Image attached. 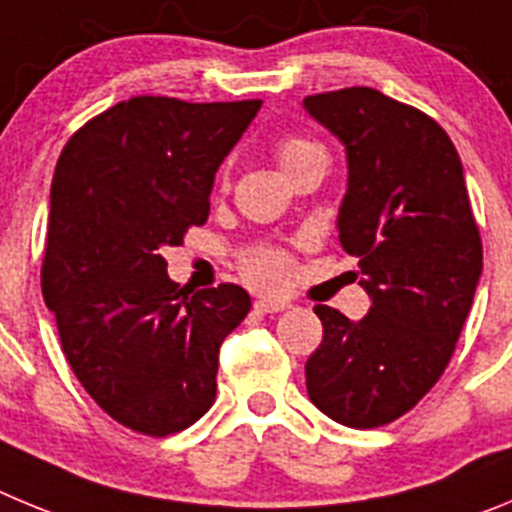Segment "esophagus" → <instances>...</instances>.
Segmentation results:
<instances>
[{
    "label": "esophagus",
    "instance_id": "obj_1",
    "mask_svg": "<svg viewBox=\"0 0 512 512\" xmlns=\"http://www.w3.org/2000/svg\"><path fill=\"white\" fill-rule=\"evenodd\" d=\"M288 308H290L288 301H270V298H260V301H255L257 313H280V311H288Z\"/></svg>",
    "mask_w": 512,
    "mask_h": 512
}]
</instances>
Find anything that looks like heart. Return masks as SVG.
<instances>
[{
  "instance_id": "1",
  "label": "heart",
  "mask_w": 512,
  "mask_h": 512,
  "mask_svg": "<svg viewBox=\"0 0 512 512\" xmlns=\"http://www.w3.org/2000/svg\"><path fill=\"white\" fill-rule=\"evenodd\" d=\"M275 155H278V163L280 168L285 170V176L293 173L296 168H301V165L308 163V160L326 158L324 147L316 145V142L311 140H301V137H285V140H280ZM245 273L247 278H250L255 285H260V288H278V285L285 280L288 265H285V257L278 255V252L262 250L247 257Z\"/></svg>"
}]
</instances>
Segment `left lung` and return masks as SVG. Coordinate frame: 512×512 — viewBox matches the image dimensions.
Segmentation results:
<instances>
[{"label":"left lung","mask_w":512,"mask_h":512,"mask_svg":"<svg viewBox=\"0 0 512 512\" xmlns=\"http://www.w3.org/2000/svg\"><path fill=\"white\" fill-rule=\"evenodd\" d=\"M344 145L336 229L370 296L362 321L313 306L324 342L306 362L311 403L352 428L395 421L449 365L482 275L457 147L431 117L367 86L303 99Z\"/></svg>","instance_id":"8db88e82"}]
</instances>
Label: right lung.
I'll return each mask as SVG.
<instances>
[{"mask_svg":"<svg viewBox=\"0 0 512 512\" xmlns=\"http://www.w3.org/2000/svg\"><path fill=\"white\" fill-rule=\"evenodd\" d=\"M260 107L135 96L86 122L55 165L45 303L86 393L140 434L209 411L219 349L250 313L239 285L178 288L160 252L209 219L216 170Z\"/></svg>","mask_w":512,"mask_h":512,"instance_id":"obj_1","label":"right lung"}]
</instances>
